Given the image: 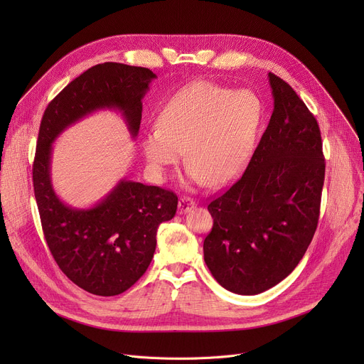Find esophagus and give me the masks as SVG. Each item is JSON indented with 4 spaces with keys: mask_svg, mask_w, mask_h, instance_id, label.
<instances>
[{
    "mask_svg": "<svg viewBox=\"0 0 364 364\" xmlns=\"http://www.w3.org/2000/svg\"><path fill=\"white\" fill-rule=\"evenodd\" d=\"M196 206V202L190 198H181L178 202V213L180 214H186L188 211H192V209Z\"/></svg>",
    "mask_w": 364,
    "mask_h": 364,
    "instance_id": "34e87169",
    "label": "esophagus"
}]
</instances>
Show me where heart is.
I'll use <instances>...</instances> for the list:
<instances>
[{"mask_svg":"<svg viewBox=\"0 0 364 364\" xmlns=\"http://www.w3.org/2000/svg\"><path fill=\"white\" fill-rule=\"evenodd\" d=\"M262 107L257 95L199 81L180 90L158 125L144 132L143 151L151 174L166 177L186 150L190 186H224L239 176L254 149Z\"/></svg>","mask_w":364,"mask_h":364,"instance_id":"1","label":"heart"}]
</instances>
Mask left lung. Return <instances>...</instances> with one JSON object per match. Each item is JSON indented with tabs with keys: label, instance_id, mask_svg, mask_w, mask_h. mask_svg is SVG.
I'll return each mask as SVG.
<instances>
[{
	"label": "left lung",
	"instance_id": "obj_1",
	"mask_svg": "<svg viewBox=\"0 0 364 364\" xmlns=\"http://www.w3.org/2000/svg\"><path fill=\"white\" fill-rule=\"evenodd\" d=\"M274 109L242 178L208 205L209 272L224 289L257 295L288 277L317 228L324 158L316 118L289 84L269 73Z\"/></svg>",
	"mask_w": 364,
	"mask_h": 364
}]
</instances>
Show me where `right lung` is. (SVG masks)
<instances>
[{"mask_svg": "<svg viewBox=\"0 0 364 364\" xmlns=\"http://www.w3.org/2000/svg\"><path fill=\"white\" fill-rule=\"evenodd\" d=\"M155 78L147 68L112 62L92 66L60 91L41 121L32 177L44 236L60 270L92 295H119L146 273L156 250L158 227L174 218L178 198L169 190L122 178L97 203L73 208L54 192L53 143L99 110L121 112L136 139L141 100Z\"/></svg>", "mask_w": 364, "mask_h": 364, "instance_id": "right-lung-1", "label": "right lung"}]
</instances>
